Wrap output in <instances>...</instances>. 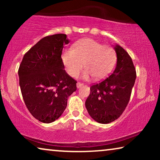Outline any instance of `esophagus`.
<instances>
[{
	"instance_id": "34e87169",
	"label": "esophagus",
	"mask_w": 160,
	"mask_h": 160,
	"mask_svg": "<svg viewBox=\"0 0 160 160\" xmlns=\"http://www.w3.org/2000/svg\"><path fill=\"white\" fill-rule=\"evenodd\" d=\"M83 85H84V84H83V83L78 82L77 84H76V87H77V88H79V87H81L82 86H83Z\"/></svg>"
}]
</instances>
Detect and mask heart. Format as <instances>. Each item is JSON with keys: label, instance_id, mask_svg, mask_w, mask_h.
I'll use <instances>...</instances> for the list:
<instances>
[{"label": "heart", "instance_id": "obj_1", "mask_svg": "<svg viewBox=\"0 0 160 160\" xmlns=\"http://www.w3.org/2000/svg\"><path fill=\"white\" fill-rule=\"evenodd\" d=\"M61 58L65 70L72 77L79 74L84 63V76L91 75L94 79L99 80L112 71L117 54L111 46L102 45L92 38H83L74 43L73 50H64Z\"/></svg>", "mask_w": 160, "mask_h": 160}]
</instances>
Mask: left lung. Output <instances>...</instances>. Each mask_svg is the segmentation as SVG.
Instances as JSON below:
<instances>
[{
    "label": "left lung",
    "mask_w": 160,
    "mask_h": 160,
    "mask_svg": "<svg viewBox=\"0 0 160 160\" xmlns=\"http://www.w3.org/2000/svg\"><path fill=\"white\" fill-rule=\"evenodd\" d=\"M117 67L102 82L90 87V94L85 102L89 114L96 122L108 124L122 114L130 99L136 78L132 58L122 47H115Z\"/></svg>",
    "instance_id": "obj_1"
}]
</instances>
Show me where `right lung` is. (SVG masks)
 <instances>
[{
    "label": "right lung",
    "mask_w": 160,
    "mask_h": 160,
    "mask_svg": "<svg viewBox=\"0 0 160 160\" xmlns=\"http://www.w3.org/2000/svg\"><path fill=\"white\" fill-rule=\"evenodd\" d=\"M69 41L65 34L46 36L30 49L19 65L22 95L33 117L51 123L62 115L77 82L64 70L62 52Z\"/></svg>",
    "instance_id": "1"
}]
</instances>
